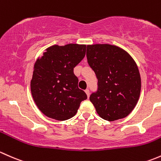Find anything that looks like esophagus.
<instances>
[{
  "mask_svg": "<svg viewBox=\"0 0 161 161\" xmlns=\"http://www.w3.org/2000/svg\"><path fill=\"white\" fill-rule=\"evenodd\" d=\"M85 92H86V94H87V97H89V96H90V91H89V89H86Z\"/></svg>",
  "mask_w": 161,
  "mask_h": 161,
  "instance_id": "obj_1",
  "label": "esophagus"
}]
</instances>
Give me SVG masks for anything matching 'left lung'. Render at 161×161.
I'll list each match as a JSON object with an SVG mask.
<instances>
[{"mask_svg": "<svg viewBox=\"0 0 161 161\" xmlns=\"http://www.w3.org/2000/svg\"><path fill=\"white\" fill-rule=\"evenodd\" d=\"M87 63L97 78L90 96L99 116L108 121L123 119L133 110L141 90L138 67L126 51L109 44L88 45Z\"/></svg>", "mask_w": 161, "mask_h": 161, "instance_id": "left-lung-1", "label": "left lung"}]
</instances>
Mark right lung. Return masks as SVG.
I'll list each match as a JSON object with an SVG mask.
<instances>
[{"label": "right lung", "mask_w": 161, "mask_h": 161, "mask_svg": "<svg viewBox=\"0 0 161 161\" xmlns=\"http://www.w3.org/2000/svg\"><path fill=\"white\" fill-rule=\"evenodd\" d=\"M85 53L86 45H54L36 60L31 92L35 103L47 117L67 120L76 115L80 102L87 99L74 74Z\"/></svg>", "instance_id": "add662e5"}]
</instances>
